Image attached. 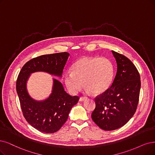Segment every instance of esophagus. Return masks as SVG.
<instances>
[{
  "mask_svg": "<svg viewBox=\"0 0 155 155\" xmlns=\"http://www.w3.org/2000/svg\"><path fill=\"white\" fill-rule=\"evenodd\" d=\"M88 98V97H81L79 98V101H84V100H86V99Z\"/></svg>",
  "mask_w": 155,
  "mask_h": 155,
  "instance_id": "34e87169",
  "label": "esophagus"
}]
</instances>
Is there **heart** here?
<instances>
[{"instance_id": "heart-1", "label": "heart", "mask_w": 155, "mask_h": 155, "mask_svg": "<svg viewBox=\"0 0 155 155\" xmlns=\"http://www.w3.org/2000/svg\"><path fill=\"white\" fill-rule=\"evenodd\" d=\"M113 76V65L109 59L84 57L74 64L72 71L66 72L65 83L72 94H76L83 88L84 81L87 90L100 94L108 89Z\"/></svg>"}]
</instances>
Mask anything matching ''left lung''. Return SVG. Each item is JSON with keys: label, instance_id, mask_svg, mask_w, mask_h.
<instances>
[{"label": "left lung", "instance_id": "left-lung-1", "mask_svg": "<svg viewBox=\"0 0 155 155\" xmlns=\"http://www.w3.org/2000/svg\"><path fill=\"white\" fill-rule=\"evenodd\" d=\"M117 63V72L110 87L95 98L91 118L106 131L119 128L135 114L139 99L140 74L132 61L112 51Z\"/></svg>", "mask_w": 155, "mask_h": 155}]
</instances>
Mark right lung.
<instances>
[{"mask_svg":"<svg viewBox=\"0 0 155 155\" xmlns=\"http://www.w3.org/2000/svg\"><path fill=\"white\" fill-rule=\"evenodd\" d=\"M69 56L67 52L41 55L27 61L18 74L16 91L23 116L31 126L40 132L53 134L60 130L67 120L71 108L78 103L79 97L68 94L60 81L54 79L51 95L44 101H35L27 93V79L31 73L37 71H45L61 76Z\"/></svg>","mask_w":155,"mask_h":155,"instance_id":"1","label":"right lung"}]
</instances>
